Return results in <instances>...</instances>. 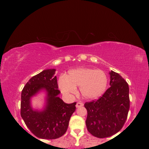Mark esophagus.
I'll return each mask as SVG.
<instances>
[{
	"label": "esophagus",
	"mask_w": 149,
	"mask_h": 149,
	"mask_svg": "<svg viewBox=\"0 0 149 149\" xmlns=\"http://www.w3.org/2000/svg\"><path fill=\"white\" fill-rule=\"evenodd\" d=\"M83 106V104L82 102H77L76 104V107L78 108V107H82Z\"/></svg>",
	"instance_id": "1"
}]
</instances>
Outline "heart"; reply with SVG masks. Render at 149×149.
I'll list each match as a JSON object with an SVG mask.
<instances>
[{"label":"heart","instance_id":"heart-1","mask_svg":"<svg viewBox=\"0 0 149 149\" xmlns=\"http://www.w3.org/2000/svg\"><path fill=\"white\" fill-rule=\"evenodd\" d=\"M58 87L63 94L70 96L76 92L79 87L81 95L87 100H94L105 92L107 78L100 70L79 68L70 70L68 74L58 78Z\"/></svg>","mask_w":149,"mask_h":149}]
</instances>
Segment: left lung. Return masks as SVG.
I'll return each mask as SVG.
<instances>
[{
  "instance_id": "8db88e82",
  "label": "left lung",
  "mask_w": 149,
  "mask_h": 149,
  "mask_svg": "<svg viewBox=\"0 0 149 149\" xmlns=\"http://www.w3.org/2000/svg\"><path fill=\"white\" fill-rule=\"evenodd\" d=\"M110 88L99 100L86 102L88 111L86 125L93 136L105 138L113 136L123 127L129 110V85L122 76L109 72Z\"/></svg>"
}]
</instances>
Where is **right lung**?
Returning a JSON list of instances; mask_svg holds the SVG:
<instances>
[{
  "mask_svg": "<svg viewBox=\"0 0 149 149\" xmlns=\"http://www.w3.org/2000/svg\"><path fill=\"white\" fill-rule=\"evenodd\" d=\"M56 69H46L31 78L21 94V116L26 125L36 137L55 139L61 137L68 129L76 102L66 104L59 97ZM45 94L41 109L31 104L33 97Z\"/></svg>",
  "mask_w": 149,
  "mask_h": 149,
  "instance_id": "1",
  "label": "right lung"
}]
</instances>
